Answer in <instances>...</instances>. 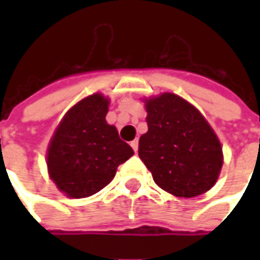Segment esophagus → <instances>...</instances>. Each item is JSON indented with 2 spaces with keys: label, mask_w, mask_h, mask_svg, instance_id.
I'll return each instance as SVG.
<instances>
[{
  "label": "esophagus",
  "mask_w": 260,
  "mask_h": 260,
  "mask_svg": "<svg viewBox=\"0 0 260 260\" xmlns=\"http://www.w3.org/2000/svg\"><path fill=\"white\" fill-rule=\"evenodd\" d=\"M131 146L134 149V152H138V146H139V143H138V139H134V141L131 142Z\"/></svg>",
  "instance_id": "esophagus-1"
}]
</instances>
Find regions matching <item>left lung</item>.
I'll use <instances>...</instances> for the list:
<instances>
[{"instance_id": "8db88e82", "label": "left lung", "mask_w": 260, "mask_h": 260, "mask_svg": "<svg viewBox=\"0 0 260 260\" xmlns=\"http://www.w3.org/2000/svg\"><path fill=\"white\" fill-rule=\"evenodd\" d=\"M147 132L139 157L161 189L193 198L212 188L223 166L217 135L199 110L174 93L145 100Z\"/></svg>"}]
</instances>
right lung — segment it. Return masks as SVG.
Returning a JSON list of instances; mask_svg holds the SVG:
<instances>
[{
  "label": "right lung",
  "mask_w": 260,
  "mask_h": 260,
  "mask_svg": "<svg viewBox=\"0 0 260 260\" xmlns=\"http://www.w3.org/2000/svg\"><path fill=\"white\" fill-rule=\"evenodd\" d=\"M108 99L100 93L85 97L65 114L47 150L50 178L69 198H87L113 180L119 164L134 154L108 125Z\"/></svg>",
  "instance_id": "right-lung-1"
}]
</instances>
